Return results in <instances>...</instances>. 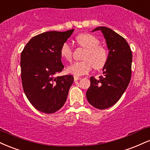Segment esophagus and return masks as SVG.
Returning <instances> with one entry per match:
<instances>
[{
  "label": "esophagus",
  "mask_w": 150,
  "mask_h": 150,
  "mask_svg": "<svg viewBox=\"0 0 150 150\" xmlns=\"http://www.w3.org/2000/svg\"><path fill=\"white\" fill-rule=\"evenodd\" d=\"M74 81H76L79 80V79H81L80 77H77V76H74Z\"/></svg>",
  "instance_id": "obj_1"
}]
</instances>
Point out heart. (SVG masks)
<instances>
[{"instance_id":"obj_1","label":"heart","mask_w":150,"mask_h":150,"mask_svg":"<svg viewBox=\"0 0 150 150\" xmlns=\"http://www.w3.org/2000/svg\"><path fill=\"white\" fill-rule=\"evenodd\" d=\"M77 43L86 49L83 59L67 67V71L75 76H81L89 73L94 66L96 69L103 68L108 59V53L105 47L99 45V40L90 33H81L76 38ZM60 56L69 60L72 56V49L68 42H64L60 48Z\"/></svg>"}]
</instances>
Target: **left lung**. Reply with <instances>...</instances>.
Instances as JSON below:
<instances>
[{"label": "left lung", "mask_w": 150, "mask_h": 150, "mask_svg": "<svg viewBox=\"0 0 150 150\" xmlns=\"http://www.w3.org/2000/svg\"><path fill=\"white\" fill-rule=\"evenodd\" d=\"M101 31L108 48V59L103 68V76L91 77L86 92L92 106L105 110L119 101L127 88L131 77L132 52L126 39L106 26H98L92 31Z\"/></svg>", "instance_id": "1"}]
</instances>
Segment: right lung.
Returning a JSON list of instances; mask_svg holds the SVG:
<instances>
[{"mask_svg":"<svg viewBox=\"0 0 150 150\" xmlns=\"http://www.w3.org/2000/svg\"><path fill=\"white\" fill-rule=\"evenodd\" d=\"M74 30L46 31L31 38L21 54V78L26 98L37 110L54 113L63 107L74 82L71 75L56 76L64 69L60 48Z\"/></svg>","mask_w":150,"mask_h":150,"instance_id":"add662e5","label":"right lung"}]
</instances>
